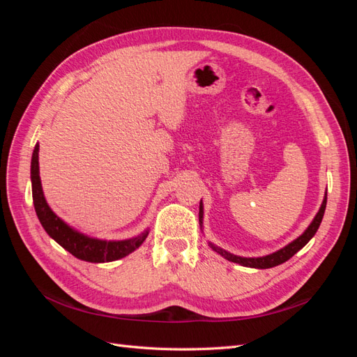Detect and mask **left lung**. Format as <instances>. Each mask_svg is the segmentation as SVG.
<instances>
[{
    "label": "left lung",
    "mask_w": 357,
    "mask_h": 357,
    "mask_svg": "<svg viewBox=\"0 0 357 357\" xmlns=\"http://www.w3.org/2000/svg\"><path fill=\"white\" fill-rule=\"evenodd\" d=\"M326 201H328V195H326V192H325V198H323V202H321L320 208H319V211L316 214V218L312 219V222L310 223L308 228L304 231V234L299 235L296 240L289 243L287 245H284L283 248H280V250H277V252H274L271 255L261 256V257H243V256H236L234 253L226 252V250H223V248L214 245L213 243H208V245L213 248L215 253H219L225 259H228L229 262L240 264L243 266L257 268V269H266V268H273V266H277V265H282L286 261H289V259L294 256L295 253H298L301 248L304 247L312 238V236H314V234L317 232L319 226L321 223L323 214H325ZM202 208L204 207H202V199H201V202H199V225H201V228H202V218H204V210Z\"/></svg>",
    "instance_id": "obj_1"
}]
</instances>
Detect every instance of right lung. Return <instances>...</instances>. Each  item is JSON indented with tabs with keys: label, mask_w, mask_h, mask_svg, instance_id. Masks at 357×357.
Here are the masks:
<instances>
[{
	"label": "right lung",
	"mask_w": 357,
	"mask_h": 357,
	"mask_svg": "<svg viewBox=\"0 0 357 357\" xmlns=\"http://www.w3.org/2000/svg\"><path fill=\"white\" fill-rule=\"evenodd\" d=\"M38 143L34 147L31 159V183H32V199H34V208L37 218L43 228L49 234L50 238L55 240L61 247L66 248L73 256L80 261L92 264L113 262L132 253L134 250L144 243L149 235V229H144L137 236L128 240H100L93 238L86 234L74 229L73 226L63 222L58 214L53 213L45 198L40 180V167H38Z\"/></svg>",
	"instance_id": "obj_1"
}]
</instances>
